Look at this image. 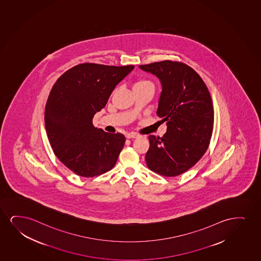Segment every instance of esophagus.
I'll use <instances>...</instances> for the list:
<instances>
[{"mask_svg":"<svg viewBox=\"0 0 261 261\" xmlns=\"http://www.w3.org/2000/svg\"><path fill=\"white\" fill-rule=\"evenodd\" d=\"M139 135L136 134V133H129V134H126L125 137H126L127 139H131V138H137V137H139Z\"/></svg>","mask_w":261,"mask_h":261,"instance_id":"obj_1","label":"esophagus"}]
</instances>
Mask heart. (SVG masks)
Segmentation results:
<instances>
[{
	"instance_id": "1",
	"label": "heart",
	"mask_w": 261,
	"mask_h": 261,
	"mask_svg": "<svg viewBox=\"0 0 261 261\" xmlns=\"http://www.w3.org/2000/svg\"><path fill=\"white\" fill-rule=\"evenodd\" d=\"M154 88V85L152 82L149 81V80H146V79H141L139 81L134 84V89H139V88Z\"/></svg>"
}]
</instances>
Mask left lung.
Segmentation results:
<instances>
[{
    "mask_svg": "<svg viewBox=\"0 0 261 261\" xmlns=\"http://www.w3.org/2000/svg\"><path fill=\"white\" fill-rule=\"evenodd\" d=\"M162 85L156 114L166 122L162 137L149 136L147 166L160 175L178 176L195 166L210 144L214 106L199 74L181 62H155L139 66Z\"/></svg>",
    "mask_w": 261,
    "mask_h": 261,
    "instance_id": "obj_1",
    "label": "left lung"
}]
</instances>
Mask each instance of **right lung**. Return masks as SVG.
I'll use <instances>...</instances> for the list:
<instances>
[{
  "mask_svg": "<svg viewBox=\"0 0 261 261\" xmlns=\"http://www.w3.org/2000/svg\"><path fill=\"white\" fill-rule=\"evenodd\" d=\"M135 68L85 63L62 74L45 107V126L55 155L82 177L98 176L113 168L125 144L122 134L93 125L116 86Z\"/></svg>",
  "mask_w": 261,
  "mask_h": 261,
  "instance_id": "right-lung-1",
  "label": "right lung"
}]
</instances>
